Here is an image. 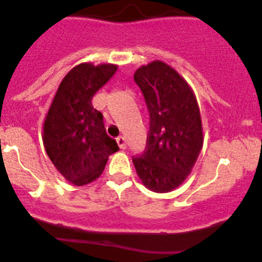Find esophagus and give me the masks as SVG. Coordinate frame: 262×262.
Here are the masks:
<instances>
[{"label": "esophagus", "instance_id": "obj_1", "mask_svg": "<svg viewBox=\"0 0 262 262\" xmlns=\"http://www.w3.org/2000/svg\"><path fill=\"white\" fill-rule=\"evenodd\" d=\"M117 141V145H119V147L121 148V150H125L126 148V141L124 137H119V138L116 139Z\"/></svg>", "mask_w": 262, "mask_h": 262}]
</instances>
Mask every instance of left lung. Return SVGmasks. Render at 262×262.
Listing matches in <instances>:
<instances>
[{
  "instance_id": "8db88e82",
  "label": "left lung",
  "mask_w": 262,
  "mask_h": 262,
  "mask_svg": "<svg viewBox=\"0 0 262 262\" xmlns=\"http://www.w3.org/2000/svg\"><path fill=\"white\" fill-rule=\"evenodd\" d=\"M134 81L150 112V130L133 164L148 190L169 192L186 180L203 147L199 104L186 80L161 60L139 67Z\"/></svg>"
}]
</instances>
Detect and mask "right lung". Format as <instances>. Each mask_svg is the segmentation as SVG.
<instances>
[{
	"instance_id": "obj_1",
	"label": "right lung",
	"mask_w": 262,
	"mask_h": 262,
	"mask_svg": "<svg viewBox=\"0 0 262 262\" xmlns=\"http://www.w3.org/2000/svg\"><path fill=\"white\" fill-rule=\"evenodd\" d=\"M111 63L73 67L59 84L43 121L42 141L54 167L67 181L84 186L103 172L108 156L119 150L107 136L103 115L92 98L114 73Z\"/></svg>"
}]
</instances>
